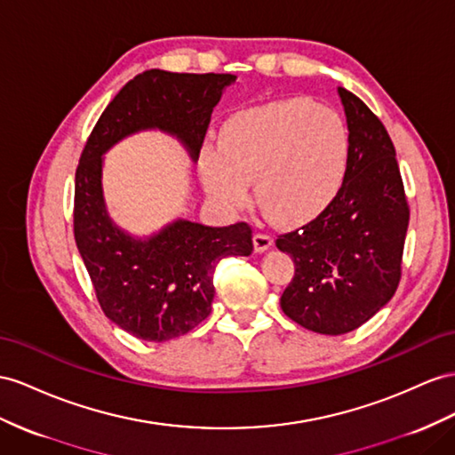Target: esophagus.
Segmentation results:
<instances>
[{
  "label": "esophagus",
  "mask_w": 455,
  "mask_h": 455,
  "mask_svg": "<svg viewBox=\"0 0 455 455\" xmlns=\"http://www.w3.org/2000/svg\"><path fill=\"white\" fill-rule=\"evenodd\" d=\"M273 246V238L267 236V235H261V232H258V235H253V248L258 253H263Z\"/></svg>",
  "instance_id": "1"
}]
</instances>
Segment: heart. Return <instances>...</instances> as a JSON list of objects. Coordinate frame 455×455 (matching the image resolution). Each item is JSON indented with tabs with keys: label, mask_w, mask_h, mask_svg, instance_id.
<instances>
[{
	"label": "heart",
	"mask_w": 455,
	"mask_h": 455,
	"mask_svg": "<svg viewBox=\"0 0 455 455\" xmlns=\"http://www.w3.org/2000/svg\"><path fill=\"white\" fill-rule=\"evenodd\" d=\"M349 165V131L339 113L304 98L265 103L230 116L219 151L205 146V192L227 209L248 204V182L263 213L284 227L317 219L339 196Z\"/></svg>",
	"instance_id": "1"
}]
</instances>
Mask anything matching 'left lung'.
I'll return each instance as SVG.
<instances>
[{
  "label": "left lung",
  "instance_id": "obj_1",
  "mask_svg": "<svg viewBox=\"0 0 455 455\" xmlns=\"http://www.w3.org/2000/svg\"><path fill=\"white\" fill-rule=\"evenodd\" d=\"M349 131L342 188L324 212L276 238L294 261L281 307L301 327L339 336L388 304L400 283L410 207L387 128L352 92L339 88Z\"/></svg>",
  "mask_w": 455,
  "mask_h": 455
}]
</instances>
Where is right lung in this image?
<instances>
[{
	"label": "right lung",
	"instance_id": "1",
	"mask_svg": "<svg viewBox=\"0 0 455 455\" xmlns=\"http://www.w3.org/2000/svg\"><path fill=\"white\" fill-rule=\"evenodd\" d=\"M235 75H188L151 68L134 76L101 113L75 179V240L100 306L116 327L146 342H167L196 329L212 311L220 258L250 255L246 223L205 227L177 219L146 238L128 235L108 213L103 156L126 136L161 131L196 163L213 108Z\"/></svg>",
	"mask_w": 455,
	"mask_h": 455
}]
</instances>
